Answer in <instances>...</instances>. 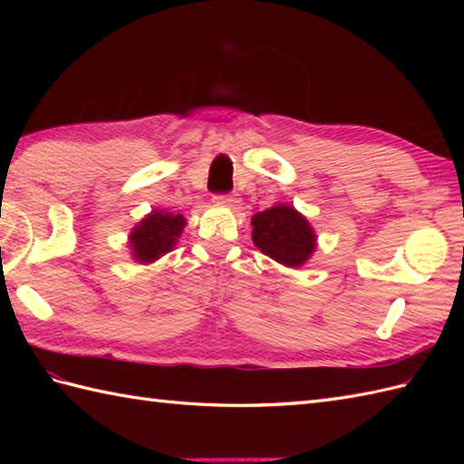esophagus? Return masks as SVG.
Returning <instances> with one entry per match:
<instances>
[{
	"instance_id": "esophagus-1",
	"label": "esophagus",
	"mask_w": 464,
	"mask_h": 464,
	"mask_svg": "<svg viewBox=\"0 0 464 464\" xmlns=\"http://www.w3.org/2000/svg\"><path fill=\"white\" fill-rule=\"evenodd\" d=\"M215 201L219 205H227V207H235L239 203V197L235 193H217Z\"/></svg>"
}]
</instances>
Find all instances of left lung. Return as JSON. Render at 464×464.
Listing matches in <instances>:
<instances>
[{
	"instance_id": "1",
	"label": "left lung",
	"mask_w": 464,
	"mask_h": 464,
	"mask_svg": "<svg viewBox=\"0 0 464 464\" xmlns=\"http://www.w3.org/2000/svg\"><path fill=\"white\" fill-rule=\"evenodd\" d=\"M253 243L287 267H299L314 251L311 225L293 207L277 205L253 215Z\"/></svg>"
}]
</instances>
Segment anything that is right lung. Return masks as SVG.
<instances>
[{
	"instance_id": "obj_1",
	"label": "right lung",
	"mask_w": 464,
	"mask_h": 464,
	"mask_svg": "<svg viewBox=\"0 0 464 464\" xmlns=\"http://www.w3.org/2000/svg\"><path fill=\"white\" fill-rule=\"evenodd\" d=\"M185 227L183 215H171L163 211H153L135 227L131 233V249L135 259L141 263H151L161 255L173 249Z\"/></svg>"
}]
</instances>
